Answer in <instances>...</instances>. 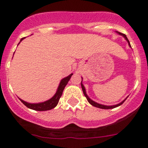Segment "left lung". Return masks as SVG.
Wrapping results in <instances>:
<instances>
[{
  "label": "left lung",
  "instance_id": "obj_1",
  "mask_svg": "<svg viewBox=\"0 0 148 148\" xmlns=\"http://www.w3.org/2000/svg\"><path fill=\"white\" fill-rule=\"evenodd\" d=\"M117 34H119L120 35H122V36H123V37H124V38H125V40H126L127 41V42H128L129 46H130V47H131V45H130V42H129L128 39H127V36L125 35V34H124L120 33V32H117ZM81 88H82V90H83L84 95V96H85V97H86V98H87V100H88V102H89V103H90V104H91V105L95 106V107H96V108H101V109H112V108H117V107H118V106L121 105L122 103H124V101H125V100H126V99L127 98H127L125 99V100H124V101H122V102H121V103H117V104H116V105H112V106H106V105H103V104H101V103H97V102H95V101H92V100H91V99H90V97H88V95H87V94H86L85 88H84V87L83 84H82V81H81Z\"/></svg>",
  "mask_w": 148,
  "mask_h": 148
}]
</instances>
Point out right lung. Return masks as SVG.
Segmentation results:
<instances>
[{
    "mask_svg": "<svg viewBox=\"0 0 148 148\" xmlns=\"http://www.w3.org/2000/svg\"><path fill=\"white\" fill-rule=\"evenodd\" d=\"M24 38H21V41ZM73 75V74H71L69 76L66 77L64 78H63L60 82V84L58 86V88L57 91H56L55 95H53V97H51V99L47 100V101H45V102H41V103H27L26 101H23L21 99H20L21 102L24 103V105L30 109H32V110H38V111H44V110H51L58 105V101L60 100L61 95H62L63 90L64 89L65 86L67 85V84L68 83V81L71 79V76Z\"/></svg>",
    "mask_w": 148,
    "mask_h": 148,
    "instance_id": "right-lung-1",
    "label": "right lung"
}]
</instances>
